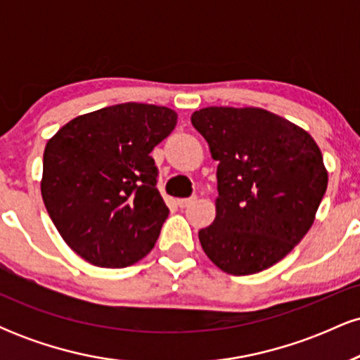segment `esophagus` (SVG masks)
Segmentation results:
<instances>
[{"label": "esophagus", "instance_id": "obj_1", "mask_svg": "<svg viewBox=\"0 0 360 360\" xmlns=\"http://www.w3.org/2000/svg\"><path fill=\"white\" fill-rule=\"evenodd\" d=\"M196 200H198V194H193V196L189 198H181V200H177V205H179V208H186V206L193 205Z\"/></svg>", "mask_w": 360, "mask_h": 360}]
</instances>
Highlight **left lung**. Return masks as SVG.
<instances>
[{
	"label": "left lung",
	"mask_w": 360,
	"mask_h": 360,
	"mask_svg": "<svg viewBox=\"0 0 360 360\" xmlns=\"http://www.w3.org/2000/svg\"><path fill=\"white\" fill-rule=\"evenodd\" d=\"M191 123L218 160L217 217L198 232L205 254L233 276L274 266L307 235L325 196L316 142L262 108L210 106Z\"/></svg>",
	"instance_id": "1"
}]
</instances>
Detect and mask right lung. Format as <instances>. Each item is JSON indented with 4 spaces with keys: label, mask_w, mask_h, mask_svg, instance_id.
<instances>
[{
    "label": "right lung",
    "mask_w": 360,
    "mask_h": 360,
    "mask_svg": "<svg viewBox=\"0 0 360 360\" xmlns=\"http://www.w3.org/2000/svg\"><path fill=\"white\" fill-rule=\"evenodd\" d=\"M166 106L122 103L81 115L49 140L42 198L71 249L98 267L146 257L169 208L150 152L174 130Z\"/></svg>",
    "instance_id": "1"
}]
</instances>
